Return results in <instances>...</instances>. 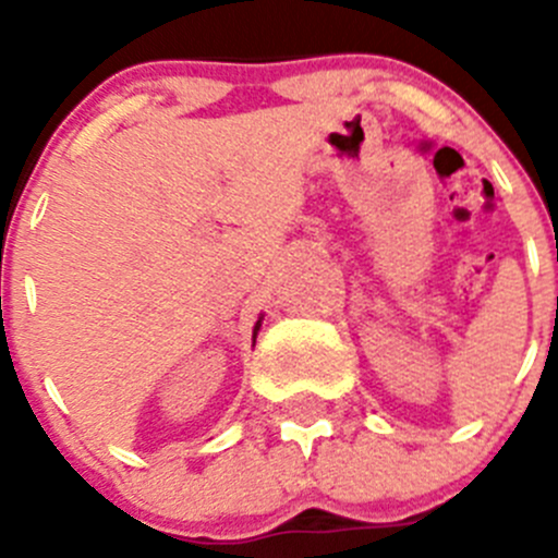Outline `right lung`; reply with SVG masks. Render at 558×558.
Returning a JSON list of instances; mask_svg holds the SVG:
<instances>
[{"instance_id": "right-lung-1", "label": "right lung", "mask_w": 558, "mask_h": 558, "mask_svg": "<svg viewBox=\"0 0 558 558\" xmlns=\"http://www.w3.org/2000/svg\"><path fill=\"white\" fill-rule=\"evenodd\" d=\"M258 329H262V315H258L256 326H253V342H256V335H258Z\"/></svg>"}]
</instances>
